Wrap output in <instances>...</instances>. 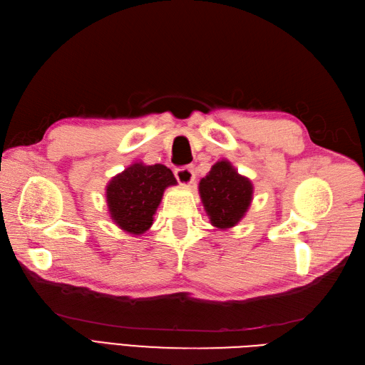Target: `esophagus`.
I'll return each mask as SVG.
<instances>
[{
  "mask_svg": "<svg viewBox=\"0 0 365 365\" xmlns=\"http://www.w3.org/2000/svg\"><path fill=\"white\" fill-rule=\"evenodd\" d=\"M175 176H176V180H178L180 184L190 185L195 181V170H193L192 165H187V168L176 170Z\"/></svg>",
  "mask_w": 365,
  "mask_h": 365,
  "instance_id": "1",
  "label": "esophagus"
}]
</instances>
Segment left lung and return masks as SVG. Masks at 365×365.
Masks as SVG:
<instances>
[{
    "label": "left lung",
    "mask_w": 365,
    "mask_h": 365,
    "mask_svg": "<svg viewBox=\"0 0 365 365\" xmlns=\"http://www.w3.org/2000/svg\"><path fill=\"white\" fill-rule=\"evenodd\" d=\"M200 195L212 225L227 230L237 225L248 212L252 184L230 161L220 160L200 181Z\"/></svg>",
    "instance_id": "1"
}]
</instances>
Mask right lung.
Masks as SVG:
<instances>
[{
  "label": "right lung",
  "mask_w": 365,
  "mask_h": 365,
  "mask_svg": "<svg viewBox=\"0 0 365 365\" xmlns=\"http://www.w3.org/2000/svg\"><path fill=\"white\" fill-rule=\"evenodd\" d=\"M175 184L172 170L163 164H130L106 185V204L111 219L126 233L143 235L153 224V215L164 190Z\"/></svg>",
  "instance_id": "1"
}]
</instances>
